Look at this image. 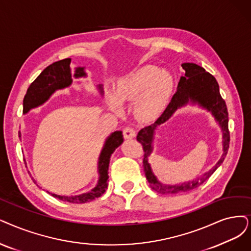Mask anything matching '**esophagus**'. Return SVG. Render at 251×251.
<instances>
[{"mask_svg":"<svg viewBox=\"0 0 251 251\" xmlns=\"http://www.w3.org/2000/svg\"><path fill=\"white\" fill-rule=\"evenodd\" d=\"M123 132H124V137L126 139H132L136 137V131L131 126H126Z\"/></svg>","mask_w":251,"mask_h":251,"instance_id":"esophagus-1","label":"esophagus"}]
</instances>
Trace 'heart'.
Wrapping results in <instances>:
<instances>
[{
  "instance_id": "heart-1",
  "label": "heart",
  "mask_w": 251,
  "mask_h": 251,
  "mask_svg": "<svg viewBox=\"0 0 251 251\" xmlns=\"http://www.w3.org/2000/svg\"><path fill=\"white\" fill-rule=\"evenodd\" d=\"M172 78L157 67L146 66L118 80L115 94L108 95V103L113 111H124L123 102H136L135 112L143 122L159 116L171 97Z\"/></svg>"
}]
</instances>
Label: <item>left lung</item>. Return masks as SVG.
<instances>
[{"instance_id":"obj_1","label":"left lung","mask_w":251,"mask_h":251,"mask_svg":"<svg viewBox=\"0 0 251 251\" xmlns=\"http://www.w3.org/2000/svg\"><path fill=\"white\" fill-rule=\"evenodd\" d=\"M185 71V75L179 80L177 91L174 94L171 102L169 103L163 114L151 126L143 127L137 135V140L142 144L144 150L143 167L147 181L153 190L158 194L175 195L193 190L203 184L211 176L215 170L222 165L225 156L227 153L229 145V132H228V113L225 100L220 96L219 86L214 76L206 72L201 66L193 63H184L181 65ZM188 101L198 102L200 105L207 108L213 113L219 122L223 131L224 138V154L219 163L201 178L195 182H189L182 185L169 186L159 183L154 176L151 167L148 163V156L152 152V140L154 129L159 125L165 122L177 108L186 104Z\"/></svg>"}]
</instances>
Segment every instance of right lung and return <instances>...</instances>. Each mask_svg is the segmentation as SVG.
I'll return each instance as SVG.
<instances>
[{
	"mask_svg": "<svg viewBox=\"0 0 251 251\" xmlns=\"http://www.w3.org/2000/svg\"><path fill=\"white\" fill-rule=\"evenodd\" d=\"M71 58H65L62 61L55 62L45 68L34 81L27 88L26 94L24 99V113H27L29 110L39 107L44 104L57 89H63L72 84V72H71ZM86 76L84 72V68H76L74 77H84ZM99 88L103 93L102 85H99ZM21 137V135H19ZM124 142V136L122 131H116L110 135L105 145L102 149L101 154L99 157V181L96 187H94L91 192L84 193L77 196H57L51 194L52 197L61 200L63 202H68L72 204H82L86 202H91L93 200L101 197L108 186L107 180L108 176V167L110 162V156L114 152V150ZM33 181L35 182L34 178Z\"/></svg>",
	"mask_w": 251,
	"mask_h": 251,
	"instance_id": "1",
	"label": "right lung"
}]
</instances>
